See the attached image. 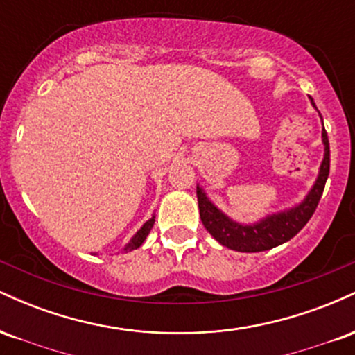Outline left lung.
I'll list each match as a JSON object with an SVG mask.
<instances>
[{"label":"left lung","instance_id":"1","mask_svg":"<svg viewBox=\"0 0 355 355\" xmlns=\"http://www.w3.org/2000/svg\"><path fill=\"white\" fill-rule=\"evenodd\" d=\"M322 138H324L325 145L324 162H322L319 178H317L315 185H313L311 193L307 195V198L299 207H295V209L282 211V214L270 215V217L262 220L260 223H255V225H239V223L232 222L229 217H225L207 198V195L203 193L200 187H197V198L202 223L210 232L211 237L217 240L218 243H222L223 247H229L232 250L237 252H263L295 237L304 229L305 223L311 220L317 205H319L322 191H324L325 182H327L329 177L331 148H329V138L325 128L322 130Z\"/></svg>","mask_w":355,"mask_h":355}]
</instances>
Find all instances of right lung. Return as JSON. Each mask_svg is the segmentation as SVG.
<instances>
[{
  "mask_svg": "<svg viewBox=\"0 0 355 355\" xmlns=\"http://www.w3.org/2000/svg\"><path fill=\"white\" fill-rule=\"evenodd\" d=\"M153 223H155V217H152V218H150V220H148V222H146V223H145V225H144V227H141V229L137 232V235H135V237H133L132 240H130V243H128V245H126V247H125V250H126V252H128V250H135V248H138V247H140V245H141V243H144V242H145L146 235H148V234H150V230H152Z\"/></svg>",
  "mask_w": 355,
  "mask_h": 355,
  "instance_id": "right-lung-1",
  "label": "right lung"
}]
</instances>
